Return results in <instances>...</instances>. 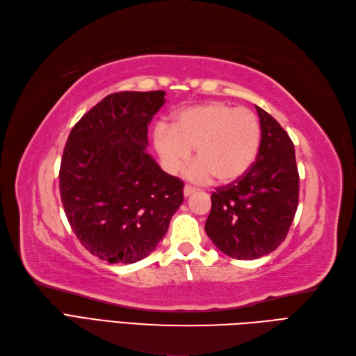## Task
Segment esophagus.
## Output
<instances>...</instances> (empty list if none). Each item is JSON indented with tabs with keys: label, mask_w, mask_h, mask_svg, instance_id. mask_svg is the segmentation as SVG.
Masks as SVG:
<instances>
[{
	"label": "esophagus",
	"mask_w": 356,
	"mask_h": 356,
	"mask_svg": "<svg viewBox=\"0 0 356 356\" xmlns=\"http://www.w3.org/2000/svg\"><path fill=\"white\" fill-rule=\"evenodd\" d=\"M193 193H195V188H194V187H191V186H186V187H184V195H186V197H188V195H191Z\"/></svg>",
	"instance_id": "esophagus-1"
}]
</instances>
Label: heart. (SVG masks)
I'll use <instances>...</instances> for the list:
<instances>
[{
  "mask_svg": "<svg viewBox=\"0 0 356 356\" xmlns=\"http://www.w3.org/2000/svg\"><path fill=\"white\" fill-rule=\"evenodd\" d=\"M262 128L248 108L222 102H211L184 108L172 125H159L153 134L154 149L169 174H177L187 163L191 149L199 157L188 169V177L219 184L243 178L256 162L261 150Z\"/></svg>",
  "mask_w": 356,
  "mask_h": 356,
  "instance_id": "b5f03b06",
  "label": "heart"
}]
</instances>
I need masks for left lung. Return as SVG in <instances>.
<instances>
[{
	"instance_id": "8db88e82",
	"label": "left lung",
	"mask_w": 356,
	"mask_h": 356,
	"mask_svg": "<svg viewBox=\"0 0 356 356\" xmlns=\"http://www.w3.org/2000/svg\"><path fill=\"white\" fill-rule=\"evenodd\" d=\"M261 150L249 172L212 193L206 234L234 259H257L284 241L299 203L295 145L278 122L256 106Z\"/></svg>"
}]
</instances>
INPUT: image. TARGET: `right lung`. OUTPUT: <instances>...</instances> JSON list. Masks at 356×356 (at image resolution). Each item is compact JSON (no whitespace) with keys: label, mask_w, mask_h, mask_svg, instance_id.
<instances>
[{"label":"right lung","mask_w":356,"mask_h":356,"mask_svg":"<svg viewBox=\"0 0 356 356\" xmlns=\"http://www.w3.org/2000/svg\"><path fill=\"white\" fill-rule=\"evenodd\" d=\"M165 91L110 94L72 128L60 197L82 246L110 264H134L163 238L184 202V182L145 153Z\"/></svg>","instance_id":"right-lung-1"}]
</instances>
